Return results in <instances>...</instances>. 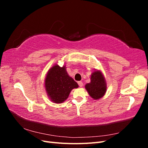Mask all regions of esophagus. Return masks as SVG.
Instances as JSON below:
<instances>
[{"mask_svg":"<svg viewBox=\"0 0 148 148\" xmlns=\"http://www.w3.org/2000/svg\"><path fill=\"white\" fill-rule=\"evenodd\" d=\"M78 84L79 85V86H80V87H82L83 86V83L82 82H78Z\"/></svg>","mask_w":148,"mask_h":148,"instance_id":"obj_1","label":"esophagus"}]
</instances>
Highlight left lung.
Returning <instances> with one entry per match:
<instances>
[{
  "mask_svg": "<svg viewBox=\"0 0 148 148\" xmlns=\"http://www.w3.org/2000/svg\"><path fill=\"white\" fill-rule=\"evenodd\" d=\"M91 82L85 85L89 95L93 99L97 100L105 95L107 91V84L101 71L95 70L91 73Z\"/></svg>",
  "mask_w": 148,
  "mask_h": 148,
  "instance_id": "8db88e82",
  "label": "left lung"
}]
</instances>
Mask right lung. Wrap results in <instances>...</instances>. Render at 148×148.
I'll list each match as a JSON object with an SVG mask.
<instances>
[{
	"label": "right lung",
	"mask_w": 148,
	"mask_h": 148,
	"mask_svg": "<svg viewBox=\"0 0 148 148\" xmlns=\"http://www.w3.org/2000/svg\"><path fill=\"white\" fill-rule=\"evenodd\" d=\"M44 83L47 95L56 104L64 102L71 91L78 87V83L67 73L66 66L61 67L57 64L49 70Z\"/></svg>",
	"instance_id": "right-lung-1"
}]
</instances>
